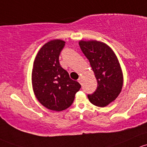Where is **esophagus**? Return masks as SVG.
I'll use <instances>...</instances> for the list:
<instances>
[{
    "instance_id": "esophagus-1",
    "label": "esophagus",
    "mask_w": 147,
    "mask_h": 147,
    "mask_svg": "<svg viewBox=\"0 0 147 147\" xmlns=\"http://www.w3.org/2000/svg\"><path fill=\"white\" fill-rule=\"evenodd\" d=\"M78 81L80 84H81V82H82V78H81V77H79V78L78 79Z\"/></svg>"
}]
</instances>
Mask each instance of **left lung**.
<instances>
[{"label": "left lung", "instance_id": "1", "mask_svg": "<svg viewBox=\"0 0 147 147\" xmlns=\"http://www.w3.org/2000/svg\"><path fill=\"white\" fill-rule=\"evenodd\" d=\"M81 51L88 59L98 86L88 95L94 105L105 107L116 99L121 92L123 76L117 57L110 47L98 41H80Z\"/></svg>", "mask_w": 147, "mask_h": 147}]
</instances>
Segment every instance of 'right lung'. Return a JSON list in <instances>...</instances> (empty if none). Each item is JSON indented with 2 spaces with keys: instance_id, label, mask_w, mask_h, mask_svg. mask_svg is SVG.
<instances>
[{
  "instance_id": "obj_1",
  "label": "right lung",
  "mask_w": 147,
  "mask_h": 147,
  "mask_svg": "<svg viewBox=\"0 0 147 147\" xmlns=\"http://www.w3.org/2000/svg\"><path fill=\"white\" fill-rule=\"evenodd\" d=\"M65 42L51 40L39 51L34 61L32 82L34 93L42 105L54 111H62L73 103L81 86L69 77L59 63Z\"/></svg>"
}]
</instances>
